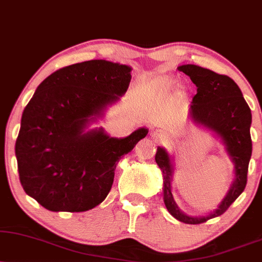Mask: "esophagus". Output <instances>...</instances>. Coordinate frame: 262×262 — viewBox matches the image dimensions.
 I'll return each mask as SVG.
<instances>
[{
	"instance_id": "esophagus-1",
	"label": "esophagus",
	"mask_w": 262,
	"mask_h": 262,
	"mask_svg": "<svg viewBox=\"0 0 262 262\" xmlns=\"http://www.w3.org/2000/svg\"><path fill=\"white\" fill-rule=\"evenodd\" d=\"M154 137L157 138V139H161L162 138V134L160 133V132H155L154 133Z\"/></svg>"
}]
</instances>
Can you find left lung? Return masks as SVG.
Returning <instances> with one entry per match:
<instances>
[{
	"label": "left lung",
	"instance_id": "8db88e82",
	"mask_svg": "<svg viewBox=\"0 0 262 262\" xmlns=\"http://www.w3.org/2000/svg\"><path fill=\"white\" fill-rule=\"evenodd\" d=\"M179 70L190 76L196 84L197 94L192 99L191 117L196 123L211 129L223 139L236 168V180L227 196L216 210L207 216H187L178 208L171 194V164L169 156L162 147L157 148L156 162L163 173L164 204L175 219L185 224L198 225L211 217L220 216L237 200L247 185L251 157V112L236 82L226 75L197 65L179 66Z\"/></svg>",
	"mask_w": 262,
	"mask_h": 262
}]
</instances>
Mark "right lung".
Masks as SVG:
<instances>
[{"instance_id": "add662e5", "label": "right lung", "mask_w": 262, "mask_h": 262, "mask_svg": "<svg viewBox=\"0 0 262 262\" xmlns=\"http://www.w3.org/2000/svg\"><path fill=\"white\" fill-rule=\"evenodd\" d=\"M132 69L88 60L59 69L26 105L15 142L19 179L29 196L52 211L79 213L106 198L116 164L146 137L140 128L124 139L84 133L93 116L127 92Z\"/></svg>"}]
</instances>
